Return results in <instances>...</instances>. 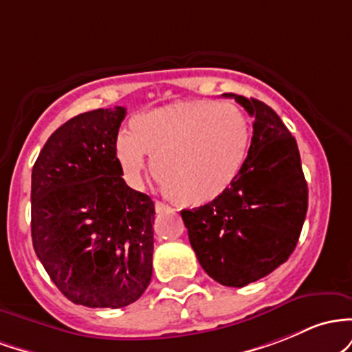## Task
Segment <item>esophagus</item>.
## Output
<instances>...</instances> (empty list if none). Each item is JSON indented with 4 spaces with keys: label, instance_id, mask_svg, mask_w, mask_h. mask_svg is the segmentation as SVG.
<instances>
[{
    "label": "esophagus",
    "instance_id": "34e87169",
    "mask_svg": "<svg viewBox=\"0 0 352 352\" xmlns=\"http://www.w3.org/2000/svg\"><path fill=\"white\" fill-rule=\"evenodd\" d=\"M155 209H156V212H164V211H169V208L168 204H164V203H161V201H156V204H155Z\"/></svg>",
    "mask_w": 352,
    "mask_h": 352
}]
</instances>
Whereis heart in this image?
Here are the masks:
<instances>
[{"instance_id": "obj_1", "label": "heart", "mask_w": 352, "mask_h": 352, "mask_svg": "<svg viewBox=\"0 0 352 352\" xmlns=\"http://www.w3.org/2000/svg\"><path fill=\"white\" fill-rule=\"evenodd\" d=\"M250 126L231 102L184 100L136 114L114 156L129 183L140 184L155 163L164 192L183 206H206L238 179L248 157Z\"/></svg>"}]
</instances>
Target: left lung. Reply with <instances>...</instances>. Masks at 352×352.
<instances>
[{
	"label": "left lung",
	"instance_id": "obj_1",
	"mask_svg": "<svg viewBox=\"0 0 352 352\" xmlns=\"http://www.w3.org/2000/svg\"><path fill=\"white\" fill-rule=\"evenodd\" d=\"M232 98L252 116L246 163L229 191L214 203L183 209L189 243L214 281L243 287L287 261L307 211L298 143L281 118L263 101Z\"/></svg>",
	"mask_w": 352,
	"mask_h": 352
}]
</instances>
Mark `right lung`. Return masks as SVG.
<instances>
[{
    "mask_svg": "<svg viewBox=\"0 0 352 352\" xmlns=\"http://www.w3.org/2000/svg\"><path fill=\"white\" fill-rule=\"evenodd\" d=\"M123 106L71 118L43 146L31 175V238L69 301L124 307L153 276L155 203L124 183L114 143Z\"/></svg>",
    "mask_w": 352,
    "mask_h": 352,
    "instance_id": "right-lung-1",
    "label": "right lung"
}]
</instances>
